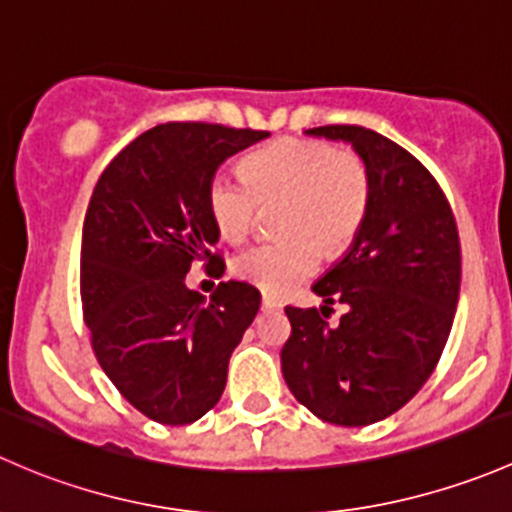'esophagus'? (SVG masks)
<instances>
[{
	"instance_id": "esophagus-1",
	"label": "esophagus",
	"mask_w": 512,
	"mask_h": 512,
	"mask_svg": "<svg viewBox=\"0 0 512 512\" xmlns=\"http://www.w3.org/2000/svg\"><path fill=\"white\" fill-rule=\"evenodd\" d=\"M261 308L263 310H281L283 305L278 303L276 298H271V295H263V298H261Z\"/></svg>"
}]
</instances>
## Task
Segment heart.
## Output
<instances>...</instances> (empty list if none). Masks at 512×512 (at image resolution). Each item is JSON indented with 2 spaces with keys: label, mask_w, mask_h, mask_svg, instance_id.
Segmentation results:
<instances>
[{
  "label": "heart",
  "mask_w": 512,
  "mask_h": 512,
  "mask_svg": "<svg viewBox=\"0 0 512 512\" xmlns=\"http://www.w3.org/2000/svg\"><path fill=\"white\" fill-rule=\"evenodd\" d=\"M244 179L214 172L207 212L226 241L254 231L258 207H276L273 229L283 239L249 246L234 258V273L263 293L283 295L308 281L320 258L340 256L365 226L372 204V172L355 150L330 142L286 138L251 152Z\"/></svg>",
  "instance_id": "obj_1"
}]
</instances>
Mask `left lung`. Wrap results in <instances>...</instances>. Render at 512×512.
<instances>
[{
	"mask_svg": "<svg viewBox=\"0 0 512 512\" xmlns=\"http://www.w3.org/2000/svg\"><path fill=\"white\" fill-rule=\"evenodd\" d=\"M313 138L350 142L372 172V204L350 251L313 291L348 313L330 329L315 308H293L281 350L288 389L318 419L367 426L424 387L449 340L461 244L431 172L404 147L360 125H323Z\"/></svg>",
	"mask_w": 512,
	"mask_h": 512,
	"instance_id": "8db88e82",
	"label": "left lung"
}]
</instances>
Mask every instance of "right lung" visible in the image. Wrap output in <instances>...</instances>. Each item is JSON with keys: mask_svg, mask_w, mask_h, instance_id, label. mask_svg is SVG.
<instances>
[{"mask_svg": "<svg viewBox=\"0 0 512 512\" xmlns=\"http://www.w3.org/2000/svg\"><path fill=\"white\" fill-rule=\"evenodd\" d=\"M263 130L165 123L142 133L100 175L83 221L81 303L100 367L147 419L192 424L219 402L229 357L254 323L261 293L219 283L189 291L194 261L219 241L207 182Z\"/></svg>", "mask_w": 512, "mask_h": 512, "instance_id": "right-lung-1", "label": "right lung"}]
</instances>
